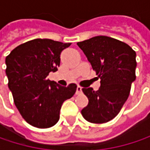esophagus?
<instances>
[{
  "label": "esophagus",
  "mask_w": 150,
  "mask_h": 150,
  "mask_svg": "<svg viewBox=\"0 0 150 150\" xmlns=\"http://www.w3.org/2000/svg\"><path fill=\"white\" fill-rule=\"evenodd\" d=\"M81 91H82V88L81 86H77V88H76V95L81 94Z\"/></svg>",
  "instance_id": "1"
}]
</instances>
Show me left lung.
I'll return each instance as SVG.
<instances>
[{
	"mask_svg": "<svg viewBox=\"0 0 150 150\" xmlns=\"http://www.w3.org/2000/svg\"><path fill=\"white\" fill-rule=\"evenodd\" d=\"M101 79L97 91L84 88L88 104L81 110L85 120L104 123L115 118L127 101L135 80V52L119 40L99 35L77 42Z\"/></svg>",
	"mask_w": 150,
	"mask_h": 150,
	"instance_id": "left-lung-1",
	"label": "left lung"
}]
</instances>
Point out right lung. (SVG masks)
<instances>
[{"label": "right lung", "instance_id": "1", "mask_svg": "<svg viewBox=\"0 0 150 150\" xmlns=\"http://www.w3.org/2000/svg\"><path fill=\"white\" fill-rule=\"evenodd\" d=\"M71 43L35 39L16 47L6 57V75L15 104L30 125L47 129L59 121L64 101L76 91L75 83L62 87L47 79L57 71L61 53Z\"/></svg>", "mask_w": 150, "mask_h": 150}]
</instances>
